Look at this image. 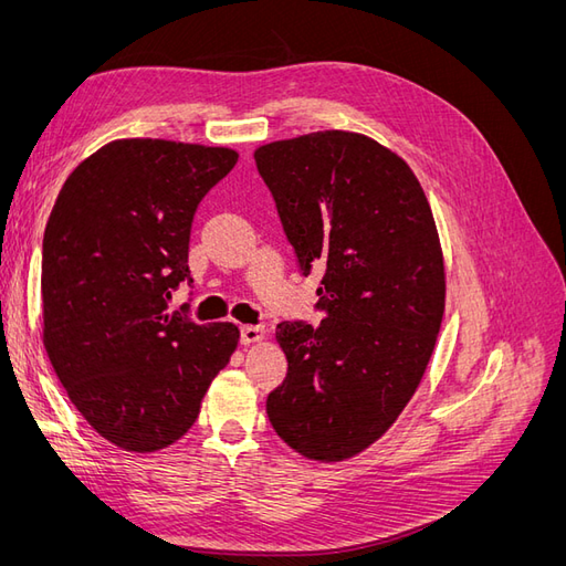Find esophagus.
Masks as SVG:
<instances>
[{
	"mask_svg": "<svg viewBox=\"0 0 566 566\" xmlns=\"http://www.w3.org/2000/svg\"><path fill=\"white\" fill-rule=\"evenodd\" d=\"M262 339H264L262 325H243V328H241L243 345H254V342H262Z\"/></svg>",
	"mask_w": 566,
	"mask_h": 566,
	"instance_id": "34e87169",
	"label": "esophagus"
}]
</instances>
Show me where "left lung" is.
<instances>
[{
  "label": "left lung",
  "mask_w": 566,
  "mask_h": 566,
  "mask_svg": "<svg viewBox=\"0 0 566 566\" xmlns=\"http://www.w3.org/2000/svg\"><path fill=\"white\" fill-rule=\"evenodd\" d=\"M254 163L302 273L325 269V318L276 328L287 375L266 416L300 455L347 460L401 416L437 345L447 273L430 202L406 160L366 134L271 142Z\"/></svg>",
  "instance_id": "obj_1"
}]
</instances>
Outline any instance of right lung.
I'll return each mask as SVG.
<instances>
[{"mask_svg": "<svg viewBox=\"0 0 566 566\" xmlns=\"http://www.w3.org/2000/svg\"><path fill=\"white\" fill-rule=\"evenodd\" d=\"M238 153L117 139L65 179L42 243V342L94 430L132 453L181 439L241 331L167 314L198 202Z\"/></svg>", "mask_w": 566, "mask_h": 566, "instance_id": "right-lung-1", "label": "right lung"}]
</instances>
